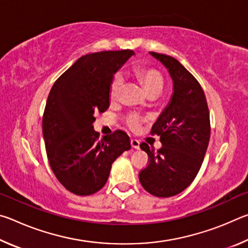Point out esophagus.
I'll return each mask as SVG.
<instances>
[{
	"instance_id": "esophagus-1",
	"label": "esophagus",
	"mask_w": 248,
	"mask_h": 248,
	"mask_svg": "<svg viewBox=\"0 0 248 248\" xmlns=\"http://www.w3.org/2000/svg\"><path fill=\"white\" fill-rule=\"evenodd\" d=\"M131 146L133 149H140V142L136 139H131Z\"/></svg>"
}]
</instances>
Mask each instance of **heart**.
<instances>
[{
    "label": "heart",
    "instance_id": "b5f03b06",
    "mask_svg": "<svg viewBox=\"0 0 248 248\" xmlns=\"http://www.w3.org/2000/svg\"><path fill=\"white\" fill-rule=\"evenodd\" d=\"M134 73H136L137 78H139L142 85H143L144 90L148 95H159L162 93L163 87H164V78H163L162 73L158 70L154 68H149L145 65H138L134 68ZM124 84V75L121 73H116L112 78L110 85H109V98L111 102L120 97V93L123 91ZM142 123V118L138 115H129L125 118V124L128 127L132 130L139 129L140 124Z\"/></svg>",
    "mask_w": 248,
    "mask_h": 248
}]
</instances>
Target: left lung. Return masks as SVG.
I'll list each match as a JSON object with an SVG mask.
<instances>
[{"mask_svg":"<svg viewBox=\"0 0 248 248\" xmlns=\"http://www.w3.org/2000/svg\"><path fill=\"white\" fill-rule=\"evenodd\" d=\"M150 53L169 70L173 95L151 130L161 137L162 148L155 152L144 142L140 144L149 155V164L139 179L151 195L167 198L186 189L198 174L210 140V114L194 75L173 57Z\"/></svg>","mask_w":248,"mask_h":248,"instance_id":"8db88e82","label":"left lung"}]
</instances>
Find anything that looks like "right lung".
Instances as JSON below:
<instances>
[{"instance_id": "right-lung-1", "label": "right lung", "mask_w": 248, "mask_h": 248, "mask_svg": "<svg viewBox=\"0 0 248 248\" xmlns=\"http://www.w3.org/2000/svg\"><path fill=\"white\" fill-rule=\"evenodd\" d=\"M133 54L128 49L83 56L50 91L43 117L46 151L57 179L74 195L102 189L112 163L131 148L125 132L116 130L99 139L93 124L96 112L109 107L114 74Z\"/></svg>"}]
</instances>
